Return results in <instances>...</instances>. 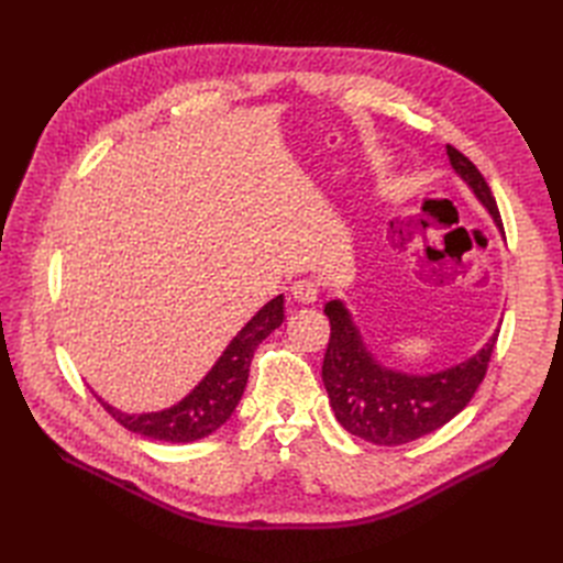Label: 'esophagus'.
<instances>
[{
  "label": "esophagus",
  "instance_id": "34e87169",
  "mask_svg": "<svg viewBox=\"0 0 563 563\" xmlns=\"http://www.w3.org/2000/svg\"><path fill=\"white\" fill-rule=\"evenodd\" d=\"M291 294H294V298H296L298 302L312 305V302H317V298H319V286H317L312 279H298V282H294V286H291Z\"/></svg>",
  "mask_w": 563,
  "mask_h": 563
}]
</instances>
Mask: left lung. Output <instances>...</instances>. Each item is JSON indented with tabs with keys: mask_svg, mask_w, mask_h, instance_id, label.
Here are the masks:
<instances>
[{
	"mask_svg": "<svg viewBox=\"0 0 563 563\" xmlns=\"http://www.w3.org/2000/svg\"><path fill=\"white\" fill-rule=\"evenodd\" d=\"M455 176L463 180L493 223L503 232V220L484 176L463 152L446 145ZM331 321V340L323 356L321 380L329 391L331 408L343 428L378 446H401L430 434L455 418L482 385L496 347L498 329L482 350L465 362L434 373H406L383 364L364 343L347 305L335 298L323 305Z\"/></svg>",
	"mask_w": 563,
	"mask_h": 563,
	"instance_id": "8db88e82",
	"label": "left lung"
}]
</instances>
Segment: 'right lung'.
<instances>
[{"instance_id": "right-lung-1", "label": "right lung", "mask_w": 563, "mask_h": 563, "mask_svg": "<svg viewBox=\"0 0 563 563\" xmlns=\"http://www.w3.org/2000/svg\"><path fill=\"white\" fill-rule=\"evenodd\" d=\"M284 319V294H279L244 323V329L230 340V345L218 356L207 376L180 401L162 408V411L124 413L100 399L96 391L93 395L126 430L147 439L168 441V444H190V441L213 434L232 418L249 383L253 352L272 331L282 327Z\"/></svg>"}]
</instances>
